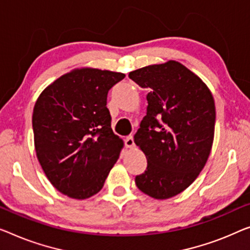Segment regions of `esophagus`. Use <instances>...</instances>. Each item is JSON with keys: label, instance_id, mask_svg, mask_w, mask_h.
<instances>
[{"label": "esophagus", "instance_id": "esophagus-1", "mask_svg": "<svg viewBox=\"0 0 250 250\" xmlns=\"http://www.w3.org/2000/svg\"><path fill=\"white\" fill-rule=\"evenodd\" d=\"M125 144L128 148H132L133 146H135V140H133V137L132 136L126 137L125 139Z\"/></svg>", "mask_w": 250, "mask_h": 250}]
</instances>
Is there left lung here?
Instances as JSON below:
<instances>
[{
  "instance_id": "left-lung-1",
  "label": "left lung",
  "mask_w": 250,
  "mask_h": 250,
  "mask_svg": "<svg viewBox=\"0 0 250 250\" xmlns=\"http://www.w3.org/2000/svg\"><path fill=\"white\" fill-rule=\"evenodd\" d=\"M129 77L149 88L147 114L133 137L147 158L136 185L154 199H169L188 188L208 161L214 137L213 96L199 76L175 61L143 67Z\"/></svg>"
}]
</instances>
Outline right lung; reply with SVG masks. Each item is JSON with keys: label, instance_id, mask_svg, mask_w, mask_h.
Segmentation results:
<instances>
[{"label": "right lung", "instance_id": "obj_1", "mask_svg": "<svg viewBox=\"0 0 250 250\" xmlns=\"http://www.w3.org/2000/svg\"><path fill=\"white\" fill-rule=\"evenodd\" d=\"M125 74L74 69L43 89L33 107L37 157L59 192L84 200L101 191L124 141L111 129L107 93Z\"/></svg>", "mask_w": 250, "mask_h": 250}]
</instances>
